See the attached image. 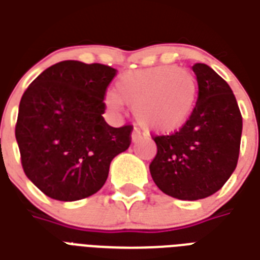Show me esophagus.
Instances as JSON below:
<instances>
[{
    "label": "esophagus",
    "mask_w": 260,
    "mask_h": 260,
    "mask_svg": "<svg viewBox=\"0 0 260 260\" xmlns=\"http://www.w3.org/2000/svg\"><path fill=\"white\" fill-rule=\"evenodd\" d=\"M141 136H142L141 131L134 129V131H132V134H131V141H132V142L139 141V139H141Z\"/></svg>",
    "instance_id": "1"
}]
</instances>
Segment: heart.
Segmentation results:
<instances>
[{"label":"heart","instance_id":"obj_1","mask_svg":"<svg viewBox=\"0 0 260 260\" xmlns=\"http://www.w3.org/2000/svg\"><path fill=\"white\" fill-rule=\"evenodd\" d=\"M198 96L195 75L185 68L161 65L129 71L119 76L115 93H107L104 103L119 114L124 103L132 106L136 122L154 132H174L191 117Z\"/></svg>","mask_w":260,"mask_h":260}]
</instances>
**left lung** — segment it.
<instances>
[{
  "mask_svg": "<svg viewBox=\"0 0 260 260\" xmlns=\"http://www.w3.org/2000/svg\"><path fill=\"white\" fill-rule=\"evenodd\" d=\"M198 100L178 132L156 136L157 154L149 166L154 184L166 195L198 201L216 193L234 173L242 117L229 83L209 65L192 67Z\"/></svg>",
  "mask_w": 260,
  "mask_h": 260,
  "instance_id": "8db88e82",
  "label": "left lung"
}]
</instances>
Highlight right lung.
Listing matches in <instances>:
<instances>
[{"label": "right lung", "mask_w": 260, "mask_h": 260, "mask_svg": "<svg viewBox=\"0 0 260 260\" xmlns=\"http://www.w3.org/2000/svg\"><path fill=\"white\" fill-rule=\"evenodd\" d=\"M117 71L62 61L43 71L20 99L15 136L26 177L50 198L96 193L110 164L131 145V125L104 121V94Z\"/></svg>", "instance_id": "1"}]
</instances>
